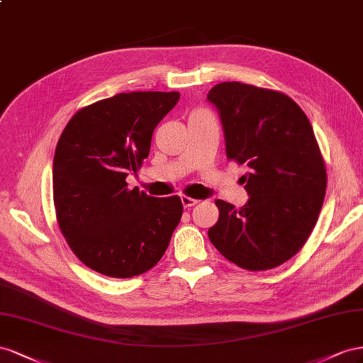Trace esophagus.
<instances>
[{
    "label": "esophagus",
    "instance_id": "obj_1",
    "mask_svg": "<svg viewBox=\"0 0 363 363\" xmlns=\"http://www.w3.org/2000/svg\"><path fill=\"white\" fill-rule=\"evenodd\" d=\"M181 202L184 205V208H190V206H194L196 203H198V201L189 198V196H181Z\"/></svg>",
    "mask_w": 363,
    "mask_h": 363
}]
</instances>
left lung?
Instances as JSON below:
<instances>
[{"label": "left lung", "mask_w": 363, "mask_h": 363, "mask_svg": "<svg viewBox=\"0 0 363 363\" xmlns=\"http://www.w3.org/2000/svg\"><path fill=\"white\" fill-rule=\"evenodd\" d=\"M219 112L228 160L246 162L240 210L217 199L216 250L247 271H266L301 250L323 208L327 173L308 118L281 92L223 82L206 96Z\"/></svg>", "instance_id": "obj_1"}]
</instances>
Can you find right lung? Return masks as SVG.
<instances>
[{
  "label": "right lung",
  "instance_id": "add662e5",
  "mask_svg": "<svg viewBox=\"0 0 363 363\" xmlns=\"http://www.w3.org/2000/svg\"><path fill=\"white\" fill-rule=\"evenodd\" d=\"M179 92H121L80 109L62 132L53 196L62 234L79 260L112 278L157 264L182 216L178 196L153 198L126 178L149 157L155 128Z\"/></svg>",
  "mask_w": 363,
  "mask_h": 363
}]
</instances>
